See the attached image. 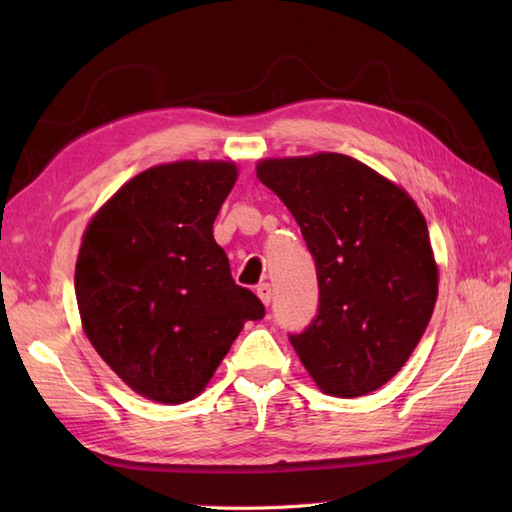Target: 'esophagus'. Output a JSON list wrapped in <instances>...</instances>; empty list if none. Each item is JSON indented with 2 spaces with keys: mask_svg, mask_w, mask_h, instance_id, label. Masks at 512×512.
Instances as JSON below:
<instances>
[{
  "mask_svg": "<svg viewBox=\"0 0 512 512\" xmlns=\"http://www.w3.org/2000/svg\"><path fill=\"white\" fill-rule=\"evenodd\" d=\"M257 297L262 299L264 306H270V301H273V288H270V284H259L257 286Z\"/></svg>",
  "mask_w": 512,
  "mask_h": 512,
  "instance_id": "esophagus-1",
  "label": "esophagus"
}]
</instances>
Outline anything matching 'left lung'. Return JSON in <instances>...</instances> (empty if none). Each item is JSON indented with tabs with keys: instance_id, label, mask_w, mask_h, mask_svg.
<instances>
[{
	"instance_id": "left-lung-1",
	"label": "left lung",
	"mask_w": 512,
	"mask_h": 512,
	"mask_svg": "<svg viewBox=\"0 0 512 512\" xmlns=\"http://www.w3.org/2000/svg\"><path fill=\"white\" fill-rule=\"evenodd\" d=\"M257 178L288 206L317 266V317L290 334L303 367L330 396L383 387L416 350L438 297L416 202L343 154L264 160Z\"/></svg>"
}]
</instances>
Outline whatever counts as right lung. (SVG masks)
Here are the masks:
<instances>
[{
  "instance_id": "right-lung-1",
  "label": "right lung",
  "mask_w": 512,
  "mask_h": 512,
  "mask_svg": "<svg viewBox=\"0 0 512 512\" xmlns=\"http://www.w3.org/2000/svg\"><path fill=\"white\" fill-rule=\"evenodd\" d=\"M237 180L231 162L151 167L94 215L76 259L83 330L140 396L195 398L264 303L237 286L213 222Z\"/></svg>"
}]
</instances>
